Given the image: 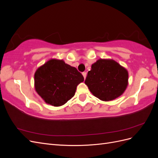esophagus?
<instances>
[{"mask_svg":"<svg viewBox=\"0 0 158 158\" xmlns=\"http://www.w3.org/2000/svg\"><path fill=\"white\" fill-rule=\"evenodd\" d=\"M82 75H83V76H84V79L85 78V77H86V75H87V73H85V72H84V73H82Z\"/></svg>","mask_w":158,"mask_h":158,"instance_id":"esophagus-1","label":"esophagus"}]
</instances>
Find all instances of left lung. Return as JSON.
Listing matches in <instances>:
<instances>
[{"instance_id":"obj_1","label":"left lung","mask_w":158,"mask_h":158,"mask_svg":"<svg viewBox=\"0 0 158 158\" xmlns=\"http://www.w3.org/2000/svg\"><path fill=\"white\" fill-rule=\"evenodd\" d=\"M128 80V71L116 61L101 59L92 65L85 84L94 96L108 102L124 93Z\"/></svg>"}]
</instances>
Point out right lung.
<instances>
[{
	"label": "right lung",
	"mask_w": 158,
	"mask_h": 158,
	"mask_svg": "<svg viewBox=\"0 0 158 158\" xmlns=\"http://www.w3.org/2000/svg\"><path fill=\"white\" fill-rule=\"evenodd\" d=\"M84 81L82 74L63 60L51 59L34 74L37 93L48 104L59 107L73 98L77 85Z\"/></svg>",
	"instance_id": "right-lung-1"
}]
</instances>
